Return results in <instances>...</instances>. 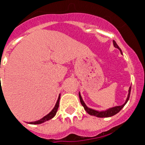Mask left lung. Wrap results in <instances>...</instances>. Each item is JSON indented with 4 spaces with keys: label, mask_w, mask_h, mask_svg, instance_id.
I'll list each match as a JSON object with an SVG mask.
<instances>
[{
    "label": "left lung",
    "mask_w": 145,
    "mask_h": 145,
    "mask_svg": "<svg viewBox=\"0 0 145 145\" xmlns=\"http://www.w3.org/2000/svg\"><path fill=\"white\" fill-rule=\"evenodd\" d=\"M113 45L114 46L116 47V48H118L120 50V53H122L121 52V50L120 48H119V46L117 45L116 42L115 40H113ZM131 86L129 88V94H128V97L127 99H126V101H125V103L123 105H120V106H116V107H112V108H110L108 110L105 111H97L95 110H93V109H91V108H88L86 105V104L84 103V102L83 101V99H82L81 96H80V93H79V97H80V103L81 105H83V107H84V110L86 111L87 113H88L89 115L91 116H96V117H98V118H107V117H111V116H115L116 114L118 113L120 110H121V109L125 106V105L127 103V102L129 101V97H130V93H131Z\"/></svg>",
    "instance_id": "8db88e82"
}]
</instances>
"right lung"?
Returning <instances> with one entry per match:
<instances>
[{
  "label": "right lung",
  "instance_id": "1",
  "mask_svg": "<svg viewBox=\"0 0 145 145\" xmlns=\"http://www.w3.org/2000/svg\"><path fill=\"white\" fill-rule=\"evenodd\" d=\"M59 99H60V95L59 96L58 100H57V103H56V105H55V107H54L53 110H52L51 111V112H50L48 115H47V116H44V117H43V118L40 119V120H37V121H35V122H30L29 123L30 124H40V123H44V122H46V121H47V120H50V119L53 118L55 116V115H56V113H57V110H58L59 103Z\"/></svg>",
  "mask_w": 145,
  "mask_h": 145
}]
</instances>
